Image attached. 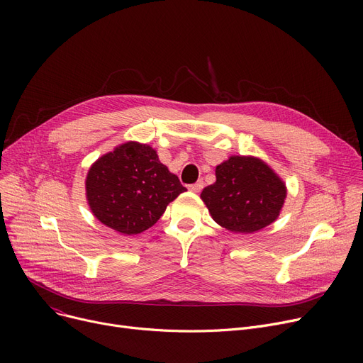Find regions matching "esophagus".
Returning a JSON list of instances; mask_svg holds the SVG:
<instances>
[{"label":"esophagus","mask_w":363,"mask_h":363,"mask_svg":"<svg viewBox=\"0 0 363 363\" xmlns=\"http://www.w3.org/2000/svg\"><path fill=\"white\" fill-rule=\"evenodd\" d=\"M203 185H204V182H203V181H199V182H196V184L189 185L188 189H189V191H193V193H200L201 189H203Z\"/></svg>","instance_id":"34e87169"}]
</instances>
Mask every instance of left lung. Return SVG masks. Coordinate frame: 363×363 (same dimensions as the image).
<instances>
[{
    "label": "left lung",
    "instance_id": "left-lung-1",
    "mask_svg": "<svg viewBox=\"0 0 363 363\" xmlns=\"http://www.w3.org/2000/svg\"><path fill=\"white\" fill-rule=\"evenodd\" d=\"M200 197L216 223L228 231L252 234L279 216L287 188L260 159L231 156L216 166V182Z\"/></svg>",
    "mask_w": 363,
    "mask_h": 363
}]
</instances>
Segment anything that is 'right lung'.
I'll list each match as a JSON object with an SVG mask.
<instances>
[{
	"label": "right lung",
	"mask_w": 363,
	"mask_h": 363,
	"mask_svg": "<svg viewBox=\"0 0 363 363\" xmlns=\"http://www.w3.org/2000/svg\"><path fill=\"white\" fill-rule=\"evenodd\" d=\"M86 200L94 216L125 235L155 225L186 188L160 163L156 150L125 143L95 162L86 175Z\"/></svg>",
	"instance_id": "obj_1"
}]
</instances>
